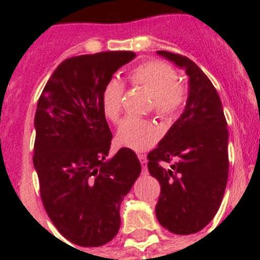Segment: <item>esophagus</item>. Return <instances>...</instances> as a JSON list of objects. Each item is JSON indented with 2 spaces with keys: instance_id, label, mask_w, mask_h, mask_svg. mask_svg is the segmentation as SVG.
Listing matches in <instances>:
<instances>
[{
  "instance_id": "1",
  "label": "esophagus",
  "mask_w": 260,
  "mask_h": 260,
  "mask_svg": "<svg viewBox=\"0 0 260 260\" xmlns=\"http://www.w3.org/2000/svg\"><path fill=\"white\" fill-rule=\"evenodd\" d=\"M138 157H139V161H141L142 168H143L144 171H146V168H147V157L144 155H142V153H139V155H138Z\"/></svg>"
}]
</instances>
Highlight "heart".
I'll return each mask as SVG.
<instances>
[{
  "mask_svg": "<svg viewBox=\"0 0 260 260\" xmlns=\"http://www.w3.org/2000/svg\"><path fill=\"white\" fill-rule=\"evenodd\" d=\"M133 83L146 88L153 98V109L160 118H173L186 102V88L178 83L177 73L162 62H144L128 74ZM123 86L110 79L102 93V109L112 122H117L122 110ZM157 126L148 119L126 118L117 130V142L134 151H146L158 139Z\"/></svg>",
  "mask_w": 260,
  "mask_h": 260,
  "instance_id": "heart-1",
  "label": "heart"
}]
</instances>
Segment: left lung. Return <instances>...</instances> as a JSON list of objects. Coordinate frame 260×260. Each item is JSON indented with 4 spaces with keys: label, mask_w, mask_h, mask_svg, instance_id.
I'll use <instances>...</instances> for the list:
<instances>
[{
    "label": "left lung",
    "mask_w": 260,
    "mask_h": 260,
    "mask_svg": "<svg viewBox=\"0 0 260 260\" xmlns=\"http://www.w3.org/2000/svg\"><path fill=\"white\" fill-rule=\"evenodd\" d=\"M157 54L185 69L189 96L180 118L147 156V167L161 186L155 208L158 222L186 236L202 231L221 204L229 171L228 128L219 93L201 68L181 54Z\"/></svg>",
    "instance_id": "obj_1"
}]
</instances>
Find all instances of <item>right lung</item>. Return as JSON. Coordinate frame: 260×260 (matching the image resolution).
Masks as SVG:
<instances>
[{
  "label": "right lung",
  "mask_w": 260,
  "mask_h": 260,
  "mask_svg": "<svg viewBox=\"0 0 260 260\" xmlns=\"http://www.w3.org/2000/svg\"><path fill=\"white\" fill-rule=\"evenodd\" d=\"M133 52H102L61 62L35 114L34 167L41 201L59 233L82 247L118 233L119 207L142 171L130 148L108 158L112 132L102 109L105 84Z\"/></svg>",
  "instance_id": "1"
}]
</instances>
